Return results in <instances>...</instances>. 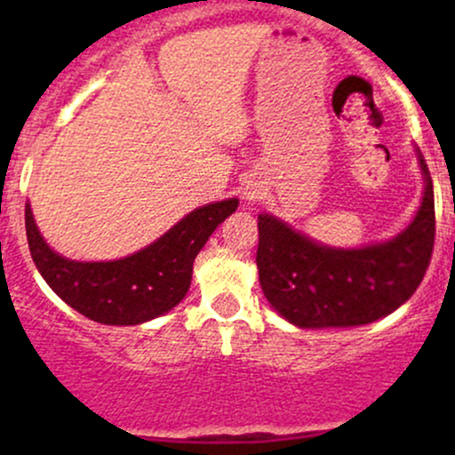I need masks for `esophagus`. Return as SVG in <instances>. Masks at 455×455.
Returning <instances> with one entry per match:
<instances>
[{
    "mask_svg": "<svg viewBox=\"0 0 455 455\" xmlns=\"http://www.w3.org/2000/svg\"><path fill=\"white\" fill-rule=\"evenodd\" d=\"M243 196H245V201H250V203L257 201V198H259V190H257V188H254V186H248V188H245Z\"/></svg>",
    "mask_w": 455,
    "mask_h": 455,
    "instance_id": "esophagus-1",
    "label": "esophagus"
}]
</instances>
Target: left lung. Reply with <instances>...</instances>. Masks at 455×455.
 Here are the masks:
<instances>
[{
	"label": "left lung",
	"mask_w": 455,
	"mask_h": 455,
	"mask_svg": "<svg viewBox=\"0 0 455 455\" xmlns=\"http://www.w3.org/2000/svg\"><path fill=\"white\" fill-rule=\"evenodd\" d=\"M426 175L424 201L415 220L387 243L333 250L259 216V280L286 321L299 327L368 325L387 316L415 293L435 250V192Z\"/></svg>",
	"instance_id": "8db88e82"
}]
</instances>
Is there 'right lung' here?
Masks as SVG:
<instances>
[{
  "mask_svg": "<svg viewBox=\"0 0 455 455\" xmlns=\"http://www.w3.org/2000/svg\"><path fill=\"white\" fill-rule=\"evenodd\" d=\"M235 210L237 198L195 210L158 242L111 263H75L55 254L40 237L29 205L25 231L36 267L68 306L104 325H139L184 299L198 250Z\"/></svg>",
  "mask_w": 455,
  "mask_h": 455,
  "instance_id": "obj_1",
  "label": "right lung"
}]
</instances>
